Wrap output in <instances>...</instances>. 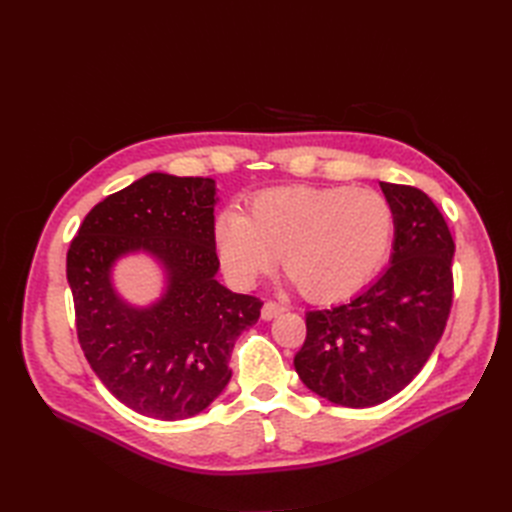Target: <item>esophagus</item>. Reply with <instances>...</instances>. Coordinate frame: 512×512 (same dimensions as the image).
I'll return each instance as SVG.
<instances>
[{"mask_svg":"<svg viewBox=\"0 0 512 512\" xmlns=\"http://www.w3.org/2000/svg\"><path fill=\"white\" fill-rule=\"evenodd\" d=\"M284 312H286V307L280 305L277 301H267L265 305H262V318H265V320H273Z\"/></svg>","mask_w":512,"mask_h":512,"instance_id":"1","label":"esophagus"}]
</instances>
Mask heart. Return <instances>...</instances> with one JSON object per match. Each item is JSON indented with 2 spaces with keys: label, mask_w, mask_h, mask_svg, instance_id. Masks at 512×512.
<instances>
[{
  "label": "heart",
  "mask_w": 512,
  "mask_h": 512,
  "mask_svg": "<svg viewBox=\"0 0 512 512\" xmlns=\"http://www.w3.org/2000/svg\"><path fill=\"white\" fill-rule=\"evenodd\" d=\"M393 207L374 188H275L252 198L250 215L224 209L215 250L228 280L252 286L282 252L292 284L307 299L337 301L363 288L384 260Z\"/></svg>",
  "instance_id": "obj_1"
}]
</instances>
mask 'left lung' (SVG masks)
Listing matches in <instances>:
<instances>
[{"instance_id":"left-lung-1","label":"left lung","mask_w":512,"mask_h":512,"mask_svg":"<svg viewBox=\"0 0 512 512\" xmlns=\"http://www.w3.org/2000/svg\"><path fill=\"white\" fill-rule=\"evenodd\" d=\"M395 215L391 267L359 297L305 314L294 369L307 389L346 408L391 399L414 380L453 305L455 241L433 200L412 185L380 183Z\"/></svg>"}]
</instances>
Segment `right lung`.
<instances>
[{
    "mask_svg": "<svg viewBox=\"0 0 512 512\" xmlns=\"http://www.w3.org/2000/svg\"><path fill=\"white\" fill-rule=\"evenodd\" d=\"M215 203L209 177L151 173L91 209L68 250L85 359L121 404L160 421L203 412L224 391L237 337L260 318V299L215 280ZM138 249L169 277L165 297L145 310L110 284L112 262Z\"/></svg>",
    "mask_w": 512,
    "mask_h": 512,
    "instance_id": "add662e5",
    "label": "right lung"
}]
</instances>
